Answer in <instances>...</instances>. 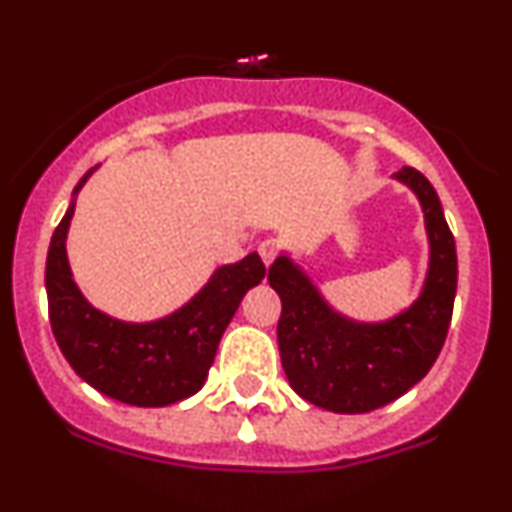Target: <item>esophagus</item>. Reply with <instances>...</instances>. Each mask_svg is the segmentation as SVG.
I'll return each instance as SVG.
<instances>
[{
	"mask_svg": "<svg viewBox=\"0 0 512 512\" xmlns=\"http://www.w3.org/2000/svg\"><path fill=\"white\" fill-rule=\"evenodd\" d=\"M257 252H260L262 262H265V267H270L274 260H277L279 255V242L277 240H262L260 247H257Z\"/></svg>",
	"mask_w": 512,
	"mask_h": 512,
	"instance_id": "esophagus-1",
	"label": "esophagus"
}]
</instances>
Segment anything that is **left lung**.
<instances>
[{
  "mask_svg": "<svg viewBox=\"0 0 512 512\" xmlns=\"http://www.w3.org/2000/svg\"><path fill=\"white\" fill-rule=\"evenodd\" d=\"M392 179L417 196L429 242L422 292L407 309L385 321H355L328 304L287 252L267 274L282 299L277 341L289 385L328 412H370L405 395L429 373L451 324L459 270L437 191L412 166H402Z\"/></svg>",
  "mask_w": 512,
  "mask_h": 512,
  "instance_id": "1",
  "label": "left lung"
}]
</instances>
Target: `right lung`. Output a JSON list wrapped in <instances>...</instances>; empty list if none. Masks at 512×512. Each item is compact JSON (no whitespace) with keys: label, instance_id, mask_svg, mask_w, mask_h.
I'll use <instances>...</instances> for the list:
<instances>
[{"label":"right lung","instance_id":"obj_1","mask_svg":"<svg viewBox=\"0 0 512 512\" xmlns=\"http://www.w3.org/2000/svg\"><path fill=\"white\" fill-rule=\"evenodd\" d=\"M98 171L93 166L73 188L46 257L48 319L71 368L102 395L134 407H166L196 395L208 378L223 331L247 289L265 279L260 255L250 252L223 265L171 314L154 321H122L95 309L75 284L66 240L75 198Z\"/></svg>","mask_w":512,"mask_h":512}]
</instances>
